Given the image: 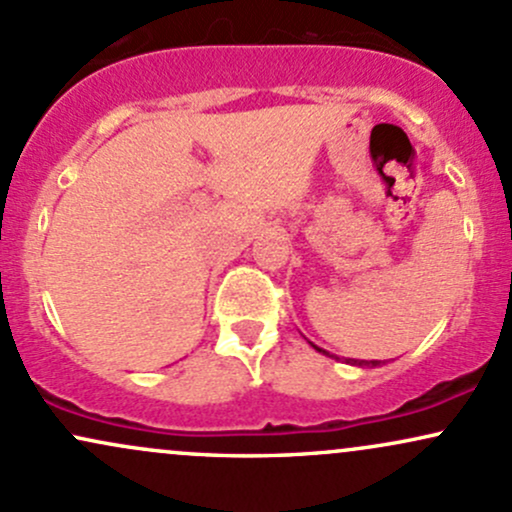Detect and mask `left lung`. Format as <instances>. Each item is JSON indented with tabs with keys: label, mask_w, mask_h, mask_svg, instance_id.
Segmentation results:
<instances>
[{
	"label": "left lung",
	"mask_w": 512,
	"mask_h": 512,
	"mask_svg": "<svg viewBox=\"0 0 512 512\" xmlns=\"http://www.w3.org/2000/svg\"><path fill=\"white\" fill-rule=\"evenodd\" d=\"M315 349H317V346H315ZM317 351H322V349H317ZM349 363H356V366H380V361H354V358H349Z\"/></svg>",
	"instance_id": "1"
}]
</instances>
